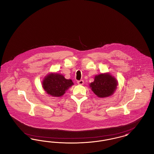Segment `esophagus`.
Returning a JSON list of instances; mask_svg holds the SVG:
<instances>
[{
  "label": "esophagus",
  "mask_w": 154,
  "mask_h": 154,
  "mask_svg": "<svg viewBox=\"0 0 154 154\" xmlns=\"http://www.w3.org/2000/svg\"><path fill=\"white\" fill-rule=\"evenodd\" d=\"M77 84H78L79 85H82V84H84V81H83L82 80L77 81Z\"/></svg>",
  "instance_id": "34e87169"
}]
</instances>
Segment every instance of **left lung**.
<instances>
[{
	"label": "left lung",
	"mask_w": 154,
	"mask_h": 154,
	"mask_svg": "<svg viewBox=\"0 0 154 154\" xmlns=\"http://www.w3.org/2000/svg\"><path fill=\"white\" fill-rule=\"evenodd\" d=\"M117 85V81L109 74H101L95 76L94 81L90 84L91 90L100 98L112 95Z\"/></svg>",
	"instance_id": "left-lung-1"
}]
</instances>
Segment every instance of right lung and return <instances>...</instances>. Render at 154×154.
<instances>
[{
  "label": "right lung",
  "mask_w": 154,
  "mask_h": 154,
  "mask_svg": "<svg viewBox=\"0 0 154 154\" xmlns=\"http://www.w3.org/2000/svg\"><path fill=\"white\" fill-rule=\"evenodd\" d=\"M43 88L47 94L53 97H61L73 85L72 80H67L63 75L57 73L48 74L44 80Z\"/></svg>",
  "instance_id": "right-lung-1"
}]
</instances>
